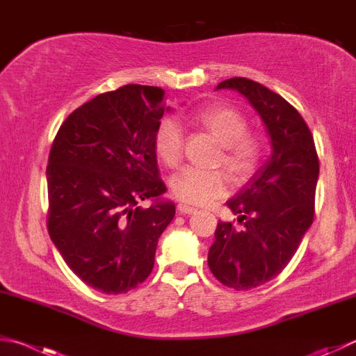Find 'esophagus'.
<instances>
[{
  "instance_id": "obj_1",
  "label": "esophagus",
  "mask_w": 356,
  "mask_h": 356,
  "mask_svg": "<svg viewBox=\"0 0 356 356\" xmlns=\"http://www.w3.org/2000/svg\"><path fill=\"white\" fill-rule=\"evenodd\" d=\"M177 210H179V213H182V215H193V213L197 211V209H195V207H190L186 204H179Z\"/></svg>"
}]
</instances>
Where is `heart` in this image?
I'll list each match as a JSON object with an SVG mask.
<instances>
[{"label": "heart", "mask_w": 356, "mask_h": 356, "mask_svg": "<svg viewBox=\"0 0 356 356\" xmlns=\"http://www.w3.org/2000/svg\"><path fill=\"white\" fill-rule=\"evenodd\" d=\"M193 121L210 131L222 145L219 163L224 165L236 184L249 180L260 166L263 143L260 138L248 135L249 124L235 108L211 106L199 108L193 113ZM157 156L168 166H177L184 154V132L177 121L163 120L154 137ZM172 193L182 202L207 205L222 197L229 188L227 176L222 171H207L186 166L172 177Z\"/></svg>", "instance_id": "1"}]
</instances>
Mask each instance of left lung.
Segmentation results:
<instances>
[{"mask_svg":"<svg viewBox=\"0 0 356 356\" xmlns=\"http://www.w3.org/2000/svg\"><path fill=\"white\" fill-rule=\"evenodd\" d=\"M221 88L250 102L273 146L269 159L227 200L243 227L219 221L209 250L213 275L244 291L279 275L313 224L319 160L307 122L280 95L245 77L222 81L216 90Z\"/></svg>","mask_w":356,"mask_h":356,"instance_id":"8db88e82","label":"left lung"}]
</instances>
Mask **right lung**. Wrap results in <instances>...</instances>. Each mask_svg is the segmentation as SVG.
<instances>
[{
    "instance_id": "1",
    "label": "right lung",
    "mask_w": 356,
    "mask_h": 356,
    "mask_svg": "<svg viewBox=\"0 0 356 356\" xmlns=\"http://www.w3.org/2000/svg\"><path fill=\"white\" fill-rule=\"evenodd\" d=\"M170 111L161 88L129 83L76 108L51 146V241L83 283L106 294L147 279L159 238L176 215L161 197L166 185L154 147ZM146 198L153 205L141 209Z\"/></svg>"
}]
</instances>
